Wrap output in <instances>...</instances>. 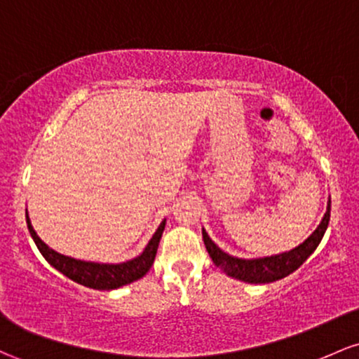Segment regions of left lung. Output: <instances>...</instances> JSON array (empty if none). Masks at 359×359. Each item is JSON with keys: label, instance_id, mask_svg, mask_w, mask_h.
Wrapping results in <instances>:
<instances>
[{"label": "left lung", "instance_id": "1", "mask_svg": "<svg viewBox=\"0 0 359 359\" xmlns=\"http://www.w3.org/2000/svg\"><path fill=\"white\" fill-rule=\"evenodd\" d=\"M329 219L330 201L322 223L318 224L317 230H315L302 245H298L297 249L290 252H285V254L271 255V257L262 259H250V261H247V259L231 257V255L224 254V252L208 237V233L204 230L203 240L204 245H206L208 254H210L212 262H215V266H218L224 274L231 276V278L235 279H240V281L252 283V285H262V283L278 281V279L286 278V276L293 273V271H297L318 247V243H320V240L324 237L327 230Z\"/></svg>", "mask_w": 359, "mask_h": 359}]
</instances>
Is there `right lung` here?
I'll return each mask as SVG.
<instances>
[{
    "mask_svg": "<svg viewBox=\"0 0 359 359\" xmlns=\"http://www.w3.org/2000/svg\"><path fill=\"white\" fill-rule=\"evenodd\" d=\"M27 226H29V231L30 235H32L37 249L41 250L42 255H44L46 261L53 267H56L59 273L68 276V278L73 279L74 283H80V285L86 286V288L116 290L136 281V279L143 278V276L148 273L149 267L153 266V261H155L156 250H158V243L161 233H163L165 222H161L158 230L155 231L153 238L149 240L148 247L144 249V252L140 257L122 264H97L66 257V255L57 254V252L49 249V247L39 238V235L35 233L32 224H30L29 215H27Z\"/></svg>",
    "mask_w": 359,
    "mask_h": 359,
    "instance_id": "1",
    "label": "right lung"
}]
</instances>
